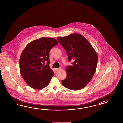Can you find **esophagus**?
Instances as JSON below:
<instances>
[{"label": "esophagus", "instance_id": "esophagus-1", "mask_svg": "<svg viewBox=\"0 0 123 123\" xmlns=\"http://www.w3.org/2000/svg\"><path fill=\"white\" fill-rule=\"evenodd\" d=\"M61 69V68H56V69H55V70H56V71H58V70H60Z\"/></svg>", "mask_w": 123, "mask_h": 123}]
</instances>
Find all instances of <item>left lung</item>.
<instances>
[{
	"label": "left lung",
	"mask_w": 123,
	"mask_h": 123,
	"mask_svg": "<svg viewBox=\"0 0 123 123\" xmlns=\"http://www.w3.org/2000/svg\"><path fill=\"white\" fill-rule=\"evenodd\" d=\"M57 40L65 49L72 66L66 69L67 78L62 81L63 86L70 90H78L86 86L95 74L98 56L88 40L81 35L72 34L58 37Z\"/></svg>",
	"instance_id": "8db88e82"
}]
</instances>
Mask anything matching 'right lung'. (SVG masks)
Instances as JSON below:
<instances>
[{
    "label": "right lung",
    "mask_w": 123,
    "mask_h": 123,
    "mask_svg": "<svg viewBox=\"0 0 123 123\" xmlns=\"http://www.w3.org/2000/svg\"><path fill=\"white\" fill-rule=\"evenodd\" d=\"M58 43L53 38H41L30 43L23 50L19 61L20 73L31 87L41 89L49 84L54 75L49 67V52Z\"/></svg>",
    "instance_id": "right-lung-1"
}]
</instances>
